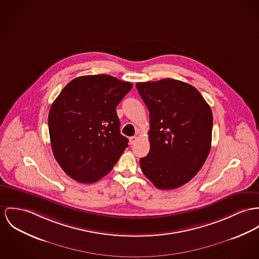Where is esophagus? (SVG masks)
<instances>
[{
	"label": "esophagus",
	"mask_w": 259,
	"mask_h": 259,
	"mask_svg": "<svg viewBox=\"0 0 259 259\" xmlns=\"http://www.w3.org/2000/svg\"><path fill=\"white\" fill-rule=\"evenodd\" d=\"M129 141H130V144H131V145H134V144L138 141V137H137V136L130 137V138H129Z\"/></svg>",
	"instance_id": "esophagus-1"
}]
</instances>
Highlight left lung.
<instances>
[{"mask_svg": "<svg viewBox=\"0 0 259 259\" xmlns=\"http://www.w3.org/2000/svg\"><path fill=\"white\" fill-rule=\"evenodd\" d=\"M136 88L150 112V152L140 159L141 169L157 188H178L196 176L209 155L212 110L181 80L137 82Z\"/></svg>", "mask_w": 259, "mask_h": 259, "instance_id": "8db88e82", "label": "left lung"}]
</instances>
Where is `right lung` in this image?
<instances>
[{"label":"right lung","instance_id":"add662e5","mask_svg":"<svg viewBox=\"0 0 259 259\" xmlns=\"http://www.w3.org/2000/svg\"><path fill=\"white\" fill-rule=\"evenodd\" d=\"M133 84L108 75L71 80L51 105L48 127L53 155L73 179L93 183L106 176L128 147L116 106Z\"/></svg>","mask_w":259,"mask_h":259}]
</instances>
